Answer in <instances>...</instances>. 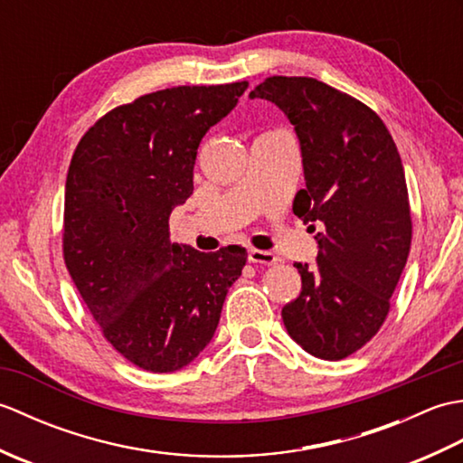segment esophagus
<instances>
[{"label":"esophagus","mask_w":463,"mask_h":463,"mask_svg":"<svg viewBox=\"0 0 463 463\" xmlns=\"http://www.w3.org/2000/svg\"><path fill=\"white\" fill-rule=\"evenodd\" d=\"M249 260L252 264H264V267H272V264L279 262V257L270 250H259V249H252L249 252Z\"/></svg>","instance_id":"34e87169"}]
</instances>
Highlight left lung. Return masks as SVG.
<instances>
[{
  "mask_svg": "<svg viewBox=\"0 0 463 463\" xmlns=\"http://www.w3.org/2000/svg\"><path fill=\"white\" fill-rule=\"evenodd\" d=\"M250 99L272 101L298 135L307 189L292 211L317 231V267L297 262L298 298L282 308L312 356L342 360L370 342L406 267L411 214L404 166L368 105L312 77H267Z\"/></svg>",
  "mask_w": 463,
  "mask_h": 463,
  "instance_id": "left-lung-1",
  "label": "left lung"
}]
</instances>
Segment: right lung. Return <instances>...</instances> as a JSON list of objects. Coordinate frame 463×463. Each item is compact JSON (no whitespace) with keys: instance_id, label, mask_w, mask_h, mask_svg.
<instances>
[{"instance_id":"obj_1","label":"right lung","mask_w":463,"mask_h":463,"mask_svg":"<svg viewBox=\"0 0 463 463\" xmlns=\"http://www.w3.org/2000/svg\"><path fill=\"white\" fill-rule=\"evenodd\" d=\"M249 81L181 85L105 113L75 146L65 183L63 259L107 342L146 372L193 362L247 264L242 247L199 252L169 239L193 194L196 149Z\"/></svg>"}]
</instances>
